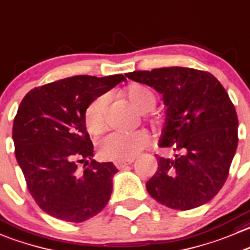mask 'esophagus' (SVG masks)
<instances>
[{
    "instance_id": "1",
    "label": "esophagus",
    "mask_w": 250,
    "mask_h": 250,
    "mask_svg": "<svg viewBox=\"0 0 250 250\" xmlns=\"http://www.w3.org/2000/svg\"><path fill=\"white\" fill-rule=\"evenodd\" d=\"M133 162V160H129V161H117L115 162V166L117 167V168H125V166H128V165H130Z\"/></svg>"
}]
</instances>
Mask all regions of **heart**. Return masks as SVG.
<instances>
[{
	"mask_svg": "<svg viewBox=\"0 0 250 250\" xmlns=\"http://www.w3.org/2000/svg\"><path fill=\"white\" fill-rule=\"evenodd\" d=\"M125 96L129 103L142 113L149 112L156 106V96L151 90L143 85H132L128 88ZM106 107H107L106 95L98 96L86 107L84 122L86 129L93 134L103 132L105 128ZM149 135L143 130L132 133L113 132L99 140V152L100 156L105 160L116 162L129 161L138 156L140 151L149 144Z\"/></svg>",
	"mask_w": 250,
	"mask_h": 250,
	"instance_id": "heart-1",
	"label": "heart"
}]
</instances>
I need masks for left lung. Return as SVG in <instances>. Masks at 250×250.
Masks as SVG:
<instances>
[{
	"instance_id": "1",
	"label": "left lung",
	"mask_w": 250,
	"mask_h": 250,
	"mask_svg": "<svg viewBox=\"0 0 250 250\" xmlns=\"http://www.w3.org/2000/svg\"><path fill=\"white\" fill-rule=\"evenodd\" d=\"M125 77L152 86L167 106L159 146L176 155H156L157 171L146 182L149 194L183 211L210 202L226 182L238 144V117L226 89L209 72L186 67Z\"/></svg>"
}]
</instances>
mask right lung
I'll return each mask as SVG.
<instances>
[{
    "label": "right lung",
    "mask_w": 250,
    "mask_h": 250,
    "mask_svg": "<svg viewBox=\"0 0 250 250\" xmlns=\"http://www.w3.org/2000/svg\"><path fill=\"white\" fill-rule=\"evenodd\" d=\"M122 81V74L69 77L36 86L21 100L12 133L14 154L29 193L46 214L83 222L107 205L117 168L87 162L94 145L84 115L94 99Z\"/></svg>",
    "instance_id": "right-lung-1"
}]
</instances>
